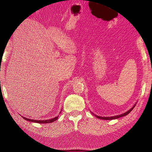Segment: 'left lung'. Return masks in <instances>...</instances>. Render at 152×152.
Masks as SVG:
<instances>
[{
  "label": "left lung",
  "instance_id": "obj_1",
  "mask_svg": "<svg viewBox=\"0 0 152 152\" xmlns=\"http://www.w3.org/2000/svg\"><path fill=\"white\" fill-rule=\"evenodd\" d=\"M136 104H137V102H136V103H135L134 105H133V107L132 108H131V109H130L129 110H127V111H126V112L124 113H123V114L118 115H115V116H113V117H101V116H97V115H94V113H92V112H91V113H92V115H94L95 117H97L98 119H103V120H113V119H118V118L124 117V116H125V115H128L129 113H130L131 111H132V110L133 109V108L135 107Z\"/></svg>",
  "mask_w": 152,
  "mask_h": 152
}]
</instances>
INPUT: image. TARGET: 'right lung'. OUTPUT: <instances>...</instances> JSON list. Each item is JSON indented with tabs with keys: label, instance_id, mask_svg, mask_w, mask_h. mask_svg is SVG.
<instances>
[{
	"label": "right lung",
	"instance_id": "obj_1",
	"mask_svg": "<svg viewBox=\"0 0 152 152\" xmlns=\"http://www.w3.org/2000/svg\"><path fill=\"white\" fill-rule=\"evenodd\" d=\"M61 110L60 112V114L61 112ZM58 117H55L54 118H52V119H47V120H34V119H27V118H25L24 117H22L25 120L28 121H30V122H33V123H52V122H54L56 121V120L58 119Z\"/></svg>",
	"mask_w": 152,
	"mask_h": 152
}]
</instances>
